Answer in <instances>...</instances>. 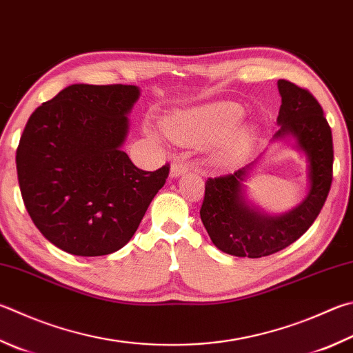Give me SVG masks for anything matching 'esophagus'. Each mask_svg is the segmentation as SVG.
I'll return each mask as SVG.
<instances>
[{
    "label": "esophagus",
    "instance_id": "1",
    "mask_svg": "<svg viewBox=\"0 0 353 353\" xmlns=\"http://www.w3.org/2000/svg\"><path fill=\"white\" fill-rule=\"evenodd\" d=\"M188 168H190V165L185 162V160L177 159L171 165V176L172 177H177V176H181V174H185V172L188 171Z\"/></svg>",
    "mask_w": 353,
    "mask_h": 353
}]
</instances>
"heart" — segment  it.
I'll return each mask as SVG.
<instances>
[{
    "label": "heart",
    "instance_id": "b5f03b06",
    "mask_svg": "<svg viewBox=\"0 0 353 353\" xmlns=\"http://www.w3.org/2000/svg\"><path fill=\"white\" fill-rule=\"evenodd\" d=\"M243 111L239 105L232 101L207 105L196 110L176 112L165 119L163 128L168 136L183 145L213 143L225 137L239 123ZM247 140L245 132H238L223 145L222 154L233 156Z\"/></svg>",
    "mask_w": 353,
    "mask_h": 353
}]
</instances>
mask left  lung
<instances>
[{"label":"left lung","mask_w":353,"mask_h":353,"mask_svg":"<svg viewBox=\"0 0 353 353\" xmlns=\"http://www.w3.org/2000/svg\"><path fill=\"white\" fill-rule=\"evenodd\" d=\"M283 99L274 139L292 134L309 159V194L296 208L283 216H264L250 208L242 196V182L250 166L233 174L208 177L201 207V219L214 245L239 258H262L298 241L319 214L333 177L332 130L323 108L309 89L278 80Z\"/></svg>","instance_id":"1"}]
</instances>
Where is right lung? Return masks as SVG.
<instances>
[{"label":"right lung","instance_id":"1","mask_svg":"<svg viewBox=\"0 0 353 353\" xmlns=\"http://www.w3.org/2000/svg\"><path fill=\"white\" fill-rule=\"evenodd\" d=\"M132 85H70L32 112L17 148L26 210L55 247L103 256L126 245L170 174L139 170L121 150Z\"/></svg>","mask_w":353,"mask_h":353}]
</instances>
